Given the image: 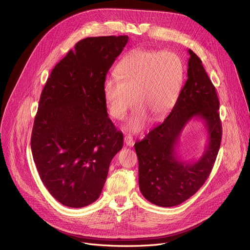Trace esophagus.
I'll list each match as a JSON object with an SVG mask.
<instances>
[{"mask_svg": "<svg viewBox=\"0 0 250 250\" xmlns=\"http://www.w3.org/2000/svg\"><path fill=\"white\" fill-rule=\"evenodd\" d=\"M124 140H125V144L127 146H133L134 140H133V138H132V136H131L130 134H126V135L125 136Z\"/></svg>", "mask_w": 250, "mask_h": 250, "instance_id": "1", "label": "esophagus"}]
</instances>
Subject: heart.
<instances>
[{
  "label": "heart",
  "mask_w": 250,
  "mask_h": 250,
  "mask_svg": "<svg viewBox=\"0 0 250 250\" xmlns=\"http://www.w3.org/2000/svg\"><path fill=\"white\" fill-rule=\"evenodd\" d=\"M116 75L104 82L105 106L114 119L124 120L134 103L137 106L124 128L138 132L149 116L157 120L173 108L182 89L184 66L173 51L136 48L119 63Z\"/></svg>",
  "instance_id": "obj_1"
}]
</instances>
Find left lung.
Masks as SVG:
<instances>
[{
	"instance_id": "8db88e82",
	"label": "left lung",
	"mask_w": 250,
	"mask_h": 250,
	"mask_svg": "<svg viewBox=\"0 0 250 250\" xmlns=\"http://www.w3.org/2000/svg\"><path fill=\"white\" fill-rule=\"evenodd\" d=\"M188 79L165 121L136 141L138 184L141 194L159 207H174L192 197L206 182L222 140L220 102L201 59L188 49ZM193 118L203 121L208 132L204 153L184 162L176 152L180 135Z\"/></svg>"
}]
</instances>
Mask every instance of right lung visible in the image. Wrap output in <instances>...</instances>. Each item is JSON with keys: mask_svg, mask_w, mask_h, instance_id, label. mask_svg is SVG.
Returning <instances> with one entry per match:
<instances>
[{"mask_svg": "<svg viewBox=\"0 0 250 250\" xmlns=\"http://www.w3.org/2000/svg\"><path fill=\"white\" fill-rule=\"evenodd\" d=\"M127 35L87 38L60 60L42 92L30 146L41 179L62 205L83 208L101 195L123 132L108 117L103 86Z\"/></svg>", "mask_w": 250, "mask_h": 250, "instance_id": "right-lung-1", "label": "right lung"}]
</instances>
